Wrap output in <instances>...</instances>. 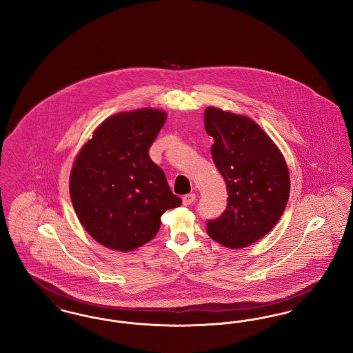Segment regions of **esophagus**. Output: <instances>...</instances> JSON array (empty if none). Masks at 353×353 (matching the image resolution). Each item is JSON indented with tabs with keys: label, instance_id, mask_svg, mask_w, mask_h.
Instances as JSON below:
<instances>
[{
	"label": "esophagus",
	"instance_id": "1",
	"mask_svg": "<svg viewBox=\"0 0 353 353\" xmlns=\"http://www.w3.org/2000/svg\"><path fill=\"white\" fill-rule=\"evenodd\" d=\"M194 201H196V194L194 193L185 194L184 197H183V203H184L185 206H189V205H192Z\"/></svg>",
	"mask_w": 353,
	"mask_h": 353
}]
</instances>
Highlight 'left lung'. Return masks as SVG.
Segmentation results:
<instances>
[{
    "mask_svg": "<svg viewBox=\"0 0 353 353\" xmlns=\"http://www.w3.org/2000/svg\"><path fill=\"white\" fill-rule=\"evenodd\" d=\"M205 130L228 189V206L206 221L210 238L232 249L252 245L276 225L290 194V174L278 147L252 119L208 107Z\"/></svg>",
    "mask_w": 353,
    "mask_h": 353,
    "instance_id": "8db88e82",
    "label": "left lung"
}]
</instances>
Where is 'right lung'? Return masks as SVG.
<instances>
[{
  "label": "right lung",
  "mask_w": 353,
  "mask_h": 353,
  "mask_svg": "<svg viewBox=\"0 0 353 353\" xmlns=\"http://www.w3.org/2000/svg\"><path fill=\"white\" fill-rule=\"evenodd\" d=\"M167 120L143 108L103 121L79 152L70 176L72 206L103 246L131 252L157 234L165 210L181 205L150 148Z\"/></svg>",
  "instance_id": "1"
}]
</instances>
